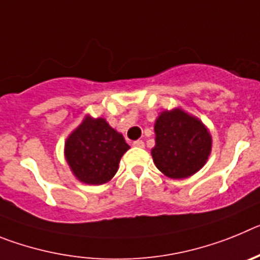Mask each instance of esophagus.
Wrapping results in <instances>:
<instances>
[{"label":"esophagus","instance_id":"1","mask_svg":"<svg viewBox=\"0 0 260 260\" xmlns=\"http://www.w3.org/2000/svg\"><path fill=\"white\" fill-rule=\"evenodd\" d=\"M133 146L138 147V148H144V142L143 141H135V142H133Z\"/></svg>","mask_w":260,"mask_h":260}]
</instances>
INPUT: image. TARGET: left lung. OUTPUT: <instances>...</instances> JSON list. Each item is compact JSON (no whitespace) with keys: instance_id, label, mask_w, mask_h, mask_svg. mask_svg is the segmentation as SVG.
Here are the masks:
<instances>
[{"instance_id":"left-lung-1","label":"left lung","mask_w":260,"mask_h":260,"mask_svg":"<svg viewBox=\"0 0 260 260\" xmlns=\"http://www.w3.org/2000/svg\"><path fill=\"white\" fill-rule=\"evenodd\" d=\"M155 147L151 151L158 171L182 180L199 172L212 150V137L198 117L181 108L164 110L155 122Z\"/></svg>"}]
</instances>
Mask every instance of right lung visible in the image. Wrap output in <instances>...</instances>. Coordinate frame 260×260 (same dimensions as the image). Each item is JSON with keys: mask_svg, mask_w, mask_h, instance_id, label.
Instances as JSON below:
<instances>
[{"mask_svg": "<svg viewBox=\"0 0 260 260\" xmlns=\"http://www.w3.org/2000/svg\"><path fill=\"white\" fill-rule=\"evenodd\" d=\"M130 148L125 138L107 119L86 114L65 142V158L71 173L87 185L109 182L118 171L123 153Z\"/></svg>", "mask_w": 260, "mask_h": 260, "instance_id": "1", "label": "right lung"}]
</instances>
